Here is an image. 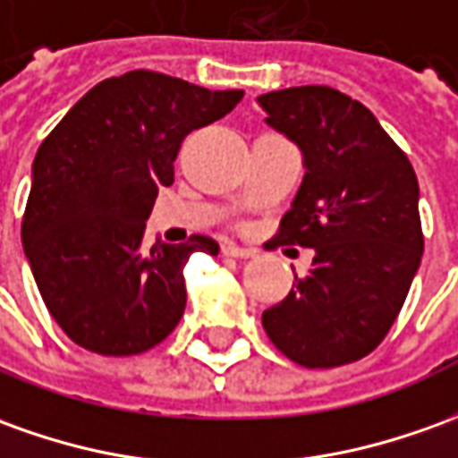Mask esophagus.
<instances>
[{
	"label": "esophagus",
	"instance_id": "esophagus-1",
	"mask_svg": "<svg viewBox=\"0 0 458 458\" xmlns=\"http://www.w3.org/2000/svg\"><path fill=\"white\" fill-rule=\"evenodd\" d=\"M222 254L224 257H234V259H251L257 251H254V249H247V247H236V244H224Z\"/></svg>",
	"mask_w": 458,
	"mask_h": 458
}]
</instances>
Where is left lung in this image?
I'll return each mask as SVG.
<instances>
[{
	"label": "left lung",
	"mask_w": 458,
	"mask_h": 458,
	"mask_svg": "<svg viewBox=\"0 0 458 458\" xmlns=\"http://www.w3.org/2000/svg\"><path fill=\"white\" fill-rule=\"evenodd\" d=\"M259 104L307 166L267 247L317 251L261 324L299 367L352 364L389 334L424 254L414 166L377 116L339 89L289 87L261 94Z\"/></svg>",
	"instance_id": "8db88e82"
}]
</instances>
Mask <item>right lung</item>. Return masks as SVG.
<instances>
[{
	"mask_svg": "<svg viewBox=\"0 0 458 458\" xmlns=\"http://www.w3.org/2000/svg\"><path fill=\"white\" fill-rule=\"evenodd\" d=\"M242 97L137 69L99 81L42 141L21 244L49 314L81 349L134 356L174 331L187 307L184 264L219 244L191 234L149 247L147 219L189 131Z\"/></svg>",
	"mask_w": 458,
	"mask_h": 458,
	"instance_id": "add662e5",
	"label": "right lung"
}]
</instances>
